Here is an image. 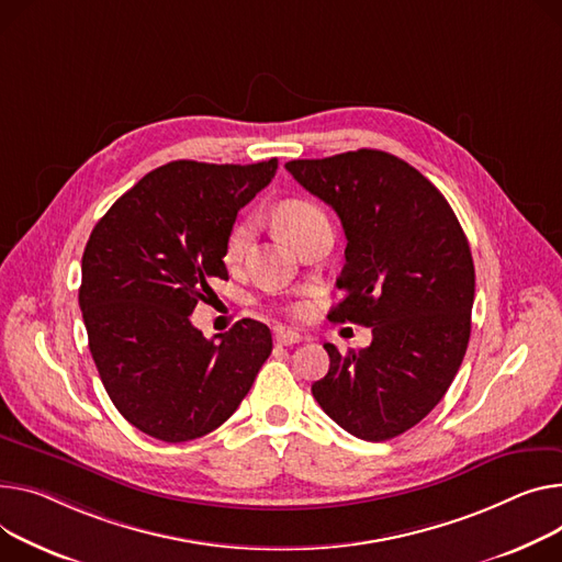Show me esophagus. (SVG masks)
<instances>
[{"instance_id": "obj_1", "label": "esophagus", "mask_w": 562, "mask_h": 562, "mask_svg": "<svg viewBox=\"0 0 562 562\" xmlns=\"http://www.w3.org/2000/svg\"><path fill=\"white\" fill-rule=\"evenodd\" d=\"M301 341H303V334L295 331V329L280 327L276 331V344H280V346H293V344H301Z\"/></svg>"}]
</instances>
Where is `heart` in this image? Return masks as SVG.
Returning a JSON list of instances; mask_svg holds the SVG:
<instances>
[{
    "label": "heart",
    "instance_id": "heart-1",
    "mask_svg": "<svg viewBox=\"0 0 562 562\" xmlns=\"http://www.w3.org/2000/svg\"><path fill=\"white\" fill-rule=\"evenodd\" d=\"M276 218L293 244L301 241L310 231L321 226V223H327L323 210L305 199H289L280 203L276 210ZM255 216H244L231 228L226 239V252H223V259H226L228 267L241 265L250 252L255 241Z\"/></svg>",
    "mask_w": 562,
    "mask_h": 562
}]
</instances>
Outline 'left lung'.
<instances>
[{"label": "left lung", "instance_id": "1", "mask_svg": "<svg viewBox=\"0 0 562 562\" xmlns=\"http://www.w3.org/2000/svg\"><path fill=\"white\" fill-rule=\"evenodd\" d=\"M286 171L325 201L346 231V295L334 323L372 327L368 348L341 355L325 344L327 375L312 393L325 414L361 440L416 427L442 400L470 341L474 265L461 223L408 162L375 148Z\"/></svg>", "mask_w": 562, "mask_h": 562}]
</instances>
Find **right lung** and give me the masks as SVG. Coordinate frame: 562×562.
<instances>
[{
	"mask_svg": "<svg viewBox=\"0 0 562 562\" xmlns=\"http://www.w3.org/2000/svg\"><path fill=\"white\" fill-rule=\"evenodd\" d=\"M278 160H176L146 173L94 226L79 305L99 378L120 414L165 442L226 423L273 350L271 329L244 318L218 341L190 321L223 265L237 212L265 190Z\"/></svg>",
	"mask_w": 562,
	"mask_h": 562,
	"instance_id": "obj_1",
	"label": "right lung"
}]
</instances>
